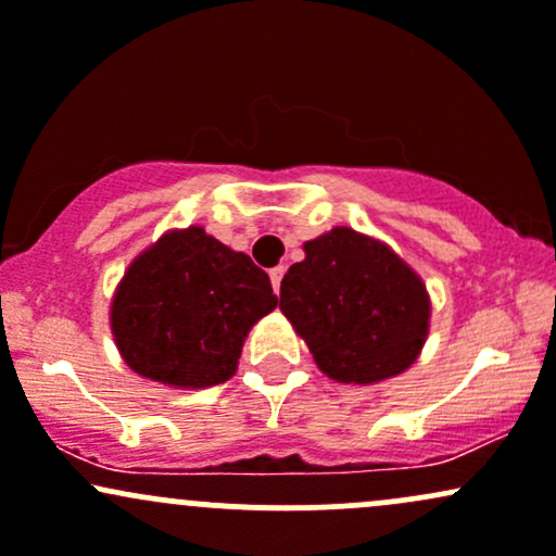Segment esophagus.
Masks as SVG:
<instances>
[{"label": "esophagus", "instance_id": "34e87169", "mask_svg": "<svg viewBox=\"0 0 556 556\" xmlns=\"http://www.w3.org/2000/svg\"><path fill=\"white\" fill-rule=\"evenodd\" d=\"M283 273H286L283 265L273 267V270H270V283H273V289H276V294L280 291V280H283Z\"/></svg>", "mask_w": 556, "mask_h": 556}]
</instances>
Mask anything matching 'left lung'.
<instances>
[{
  "label": "left lung",
  "instance_id": "obj_1",
  "mask_svg": "<svg viewBox=\"0 0 556 556\" xmlns=\"http://www.w3.org/2000/svg\"><path fill=\"white\" fill-rule=\"evenodd\" d=\"M280 280V312L336 383L370 386L415 365L430 330L422 278L383 241L336 226L304 241Z\"/></svg>",
  "mask_w": 556,
  "mask_h": 556
}]
</instances>
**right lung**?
Wrapping results in <instances>:
<instances>
[{"label":"right lung","mask_w":556,"mask_h":556,"mask_svg":"<svg viewBox=\"0 0 556 556\" xmlns=\"http://www.w3.org/2000/svg\"><path fill=\"white\" fill-rule=\"evenodd\" d=\"M276 307L270 278L249 254L189 226L165 230L130 262L110 328L136 376L194 391L233 376L249 330Z\"/></svg>","instance_id":"right-lung-1"}]
</instances>
